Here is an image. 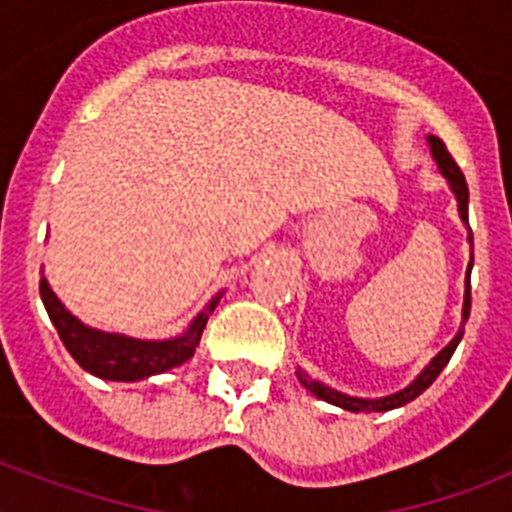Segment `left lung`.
<instances>
[{"mask_svg":"<svg viewBox=\"0 0 512 512\" xmlns=\"http://www.w3.org/2000/svg\"><path fill=\"white\" fill-rule=\"evenodd\" d=\"M425 140H428V146H431V156H433V161H436L438 171L446 176V182H449L451 192H454L456 207H459V217H461V223L467 225V241H469V246H472V259H469L467 277H464L461 325H459V330H456V336L451 338V341L446 343V346H443L431 361H428V366H425L423 372H420L418 377L408 384V387H402V390L392 392V395H387V397H374L372 400V397L346 395V392L333 390V387H328V384L318 382V379H312L307 372L297 369V379H300V384L305 387V390H310L312 395L318 397V400L330 402V405H336V408L351 410V413H387V410L402 408V405L413 402L418 395H423V392L428 390L433 382H436L438 374L443 372V366L449 364V359L454 356L456 346H459L461 336H464V323L469 320V307H472V295H469V277H472V266H474V238H472V228H469V187H467V179H464V174H461V169L456 166L454 158H451V153L446 151V146H443V140L436 138V135H428Z\"/></svg>","mask_w":512,"mask_h":512,"instance_id":"obj_1","label":"left lung"}]
</instances>
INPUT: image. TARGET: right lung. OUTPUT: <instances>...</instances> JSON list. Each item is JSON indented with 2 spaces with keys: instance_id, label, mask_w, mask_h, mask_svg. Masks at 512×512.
Returning a JSON list of instances; mask_svg holds the SVG:
<instances>
[{
  "instance_id": "add662e5",
  "label": "right lung",
  "mask_w": 512,
  "mask_h": 512,
  "mask_svg": "<svg viewBox=\"0 0 512 512\" xmlns=\"http://www.w3.org/2000/svg\"><path fill=\"white\" fill-rule=\"evenodd\" d=\"M40 297H43L48 318L56 325L63 346L84 372L94 374L99 379H110V382H140V379L164 374L192 359L194 348L200 346L207 318L217 307L223 292H217L207 302L205 310L197 312V318L187 325L184 333L174 338H161V341L130 338L125 333H107V330H97L92 325L81 323L58 300L48 279L43 277V271H40Z\"/></svg>"
}]
</instances>
